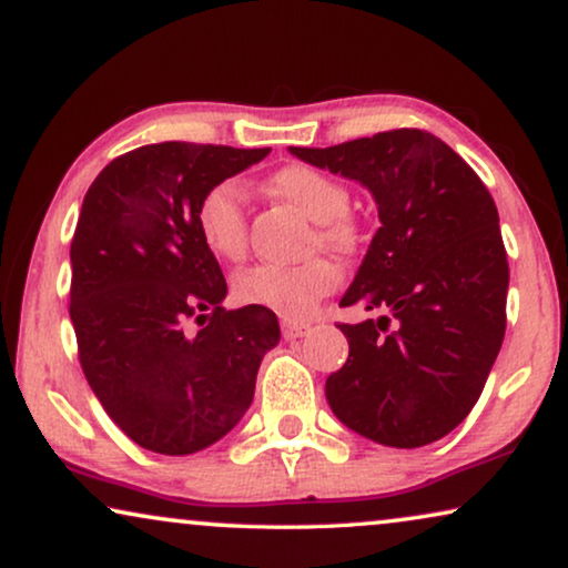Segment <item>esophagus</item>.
Segmentation results:
<instances>
[{
  "label": "esophagus",
  "mask_w": 568,
  "mask_h": 568,
  "mask_svg": "<svg viewBox=\"0 0 568 568\" xmlns=\"http://www.w3.org/2000/svg\"><path fill=\"white\" fill-rule=\"evenodd\" d=\"M283 337L285 339H298V337H306L311 332L308 324H298V322H283Z\"/></svg>",
  "instance_id": "esophagus-1"
}]
</instances>
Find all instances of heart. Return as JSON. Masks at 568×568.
Masks as SVG:
<instances>
[{
    "mask_svg": "<svg viewBox=\"0 0 568 568\" xmlns=\"http://www.w3.org/2000/svg\"><path fill=\"white\" fill-rule=\"evenodd\" d=\"M270 187L303 215L316 221V242L334 252H349L357 231L347 219L345 185L306 164H287L270 178ZM195 229L205 250L219 260H239L246 250V197L236 180H221L195 205ZM339 283V270L324 257L295 265H254L234 277V298L244 306L270 308L293 322L314 314L318 301Z\"/></svg>",
    "mask_w": 568,
    "mask_h": 568,
    "instance_id": "heart-1",
    "label": "heart"
}]
</instances>
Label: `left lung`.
<instances>
[{"instance_id": "left-lung-1", "label": "left lung", "mask_w": 568, "mask_h": 568, "mask_svg": "<svg viewBox=\"0 0 568 568\" xmlns=\"http://www.w3.org/2000/svg\"><path fill=\"white\" fill-rule=\"evenodd\" d=\"M291 154L361 182L381 219L339 306L383 316L339 324L349 357L326 378L334 417L388 447L440 440L474 409L505 339L509 267L489 190L419 128Z\"/></svg>"}]
</instances>
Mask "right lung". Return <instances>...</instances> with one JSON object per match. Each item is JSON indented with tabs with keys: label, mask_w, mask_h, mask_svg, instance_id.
<instances>
[{
	"label": "right lung",
	"mask_w": 568,
	"mask_h": 568,
	"mask_svg": "<svg viewBox=\"0 0 568 568\" xmlns=\"http://www.w3.org/2000/svg\"><path fill=\"white\" fill-rule=\"evenodd\" d=\"M267 154L151 143L113 159L84 195L71 239L79 363L110 419L151 453L190 455L229 435L281 342L270 308L221 306L226 277L195 229L205 190Z\"/></svg>",
	"instance_id": "add662e5"
}]
</instances>
